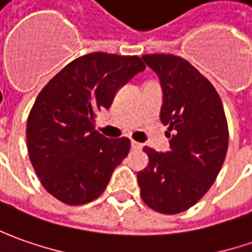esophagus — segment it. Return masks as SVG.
<instances>
[{
  "instance_id": "34e87169",
  "label": "esophagus",
  "mask_w": 252,
  "mask_h": 252,
  "mask_svg": "<svg viewBox=\"0 0 252 252\" xmlns=\"http://www.w3.org/2000/svg\"><path fill=\"white\" fill-rule=\"evenodd\" d=\"M131 146L132 149H142V143L135 142V141H131Z\"/></svg>"
}]
</instances>
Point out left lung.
I'll return each instance as SVG.
<instances>
[{
  "label": "left lung",
  "instance_id": "8db88e82",
  "mask_svg": "<svg viewBox=\"0 0 252 252\" xmlns=\"http://www.w3.org/2000/svg\"><path fill=\"white\" fill-rule=\"evenodd\" d=\"M142 60L160 79V121L169 126L170 148L166 153L143 148L149 164L138 173V184L149 208L176 215L194 206L218 177L229 145L227 120L212 83L187 60L173 54Z\"/></svg>",
  "mask_w": 252,
  "mask_h": 252
}]
</instances>
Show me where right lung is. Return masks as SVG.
<instances>
[{
  "instance_id": "right-lung-1",
  "label": "right lung",
  "mask_w": 252,
  "mask_h": 252,
  "mask_svg": "<svg viewBox=\"0 0 252 252\" xmlns=\"http://www.w3.org/2000/svg\"><path fill=\"white\" fill-rule=\"evenodd\" d=\"M145 68L136 56L92 53L69 63L41 89L28 117V153L41 186L58 201L88 204L106 189L131 142L103 136L94 118Z\"/></svg>"
}]
</instances>
